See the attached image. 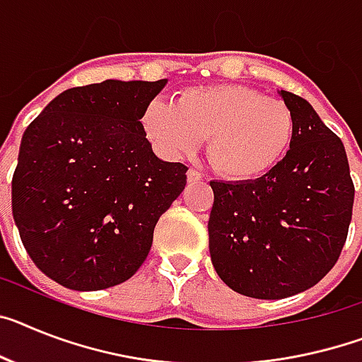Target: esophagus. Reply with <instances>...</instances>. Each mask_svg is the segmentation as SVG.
<instances>
[{
    "mask_svg": "<svg viewBox=\"0 0 362 362\" xmlns=\"http://www.w3.org/2000/svg\"><path fill=\"white\" fill-rule=\"evenodd\" d=\"M202 180H204V176L200 175L199 171H195V169H189V171H187V182H189V184H199V182Z\"/></svg>",
    "mask_w": 362,
    "mask_h": 362,
    "instance_id": "1",
    "label": "esophagus"
}]
</instances>
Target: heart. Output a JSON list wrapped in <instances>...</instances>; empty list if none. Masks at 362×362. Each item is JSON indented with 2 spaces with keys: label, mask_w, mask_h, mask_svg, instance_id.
Here are the masks:
<instances>
[{
  "label": "heart",
  "mask_w": 362,
  "mask_h": 362,
  "mask_svg": "<svg viewBox=\"0 0 362 362\" xmlns=\"http://www.w3.org/2000/svg\"><path fill=\"white\" fill-rule=\"evenodd\" d=\"M144 132L162 153L189 154L206 138V154L218 175L256 180L278 165L294 138L293 112L276 97L241 84L186 88L173 105L151 101Z\"/></svg>",
  "instance_id": "1"
}]
</instances>
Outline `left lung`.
Instances as JSON below:
<instances>
[{"mask_svg": "<svg viewBox=\"0 0 362 362\" xmlns=\"http://www.w3.org/2000/svg\"><path fill=\"white\" fill-rule=\"evenodd\" d=\"M294 117L289 151L267 175L209 182V254L235 293L279 300L317 285L346 243L355 187L344 145L305 99L278 92Z\"/></svg>", "mask_w": 362, "mask_h": 362, "instance_id": "obj_1", "label": "left lung"}]
</instances>
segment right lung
<instances>
[{
  "mask_svg": "<svg viewBox=\"0 0 362 362\" xmlns=\"http://www.w3.org/2000/svg\"><path fill=\"white\" fill-rule=\"evenodd\" d=\"M162 81H103L57 95L23 132L12 217L35 265L73 291L136 274L158 218L186 186L184 163L153 153L141 127Z\"/></svg>",
  "mask_w": 362,
  "mask_h": 362,
  "instance_id": "1",
  "label": "right lung"
}]
</instances>
